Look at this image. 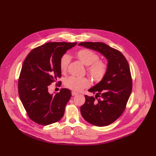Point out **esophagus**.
I'll return each mask as SVG.
<instances>
[{
	"label": "esophagus",
	"instance_id": "1",
	"mask_svg": "<svg viewBox=\"0 0 156 156\" xmlns=\"http://www.w3.org/2000/svg\"><path fill=\"white\" fill-rule=\"evenodd\" d=\"M78 93L75 92V91H72V96H75V95H77Z\"/></svg>",
	"mask_w": 156,
	"mask_h": 156
}]
</instances>
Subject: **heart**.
<instances>
[{
  "label": "heart",
  "mask_w": 156,
  "mask_h": 156,
  "mask_svg": "<svg viewBox=\"0 0 156 156\" xmlns=\"http://www.w3.org/2000/svg\"><path fill=\"white\" fill-rule=\"evenodd\" d=\"M77 56L84 65L87 66V72L95 82H100L106 76L108 69V65L105 62L98 60L99 56L95 52L89 49H81L77 52ZM70 60V56L67 53L61 56L59 65L62 73L67 71ZM64 84L65 87L70 90L80 91L90 86L91 82L86 77L70 76L65 79Z\"/></svg>",
  "instance_id": "heart-1"
}]
</instances>
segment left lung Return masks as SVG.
Wrapping results in <instances>:
<instances>
[{
	"instance_id": "8db88e82",
	"label": "left lung",
	"mask_w": 156,
	"mask_h": 156,
	"mask_svg": "<svg viewBox=\"0 0 156 156\" xmlns=\"http://www.w3.org/2000/svg\"><path fill=\"white\" fill-rule=\"evenodd\" d=\"M79 45L97 51L108 60L106 76L89 90L96 93L98 100L85 95V103L80 107L81 114L87 122L96 126H105L116 121L126 107L133 86L129 65L119 51L105 43L83 42Z\"/></svg>"
}]
</instances>
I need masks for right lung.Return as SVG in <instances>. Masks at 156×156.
Here are the masks:
<instances>
[{"mask_svg": "<svg viewBox=\"0 0 156 156\" xmlns=\"http://www.w3.org/2000/svg\"><path fill=\"white\" fill-rule=\"evenodd\" d=\"M76 44L49 42L33 49L25 59L18 79V93L28 117L35 123L49 125L63 117L71 91L63 88L51 94L48 87L62 76L61 56Z\"/></svg>", "mask_w": 156, "mask_h": 156, "instance_id": "right-lung-1", "label": "right lung"}]
</instances>
